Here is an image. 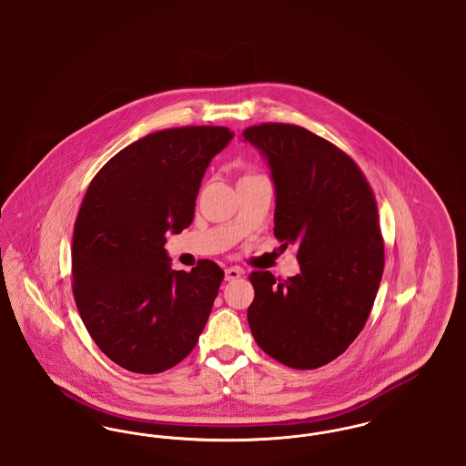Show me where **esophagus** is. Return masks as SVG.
I'll list each match as a JSON object with an SVG mask.
<instances>
[{
  "mask_svg": "<svg viewBox=\"0 0 466 466\" xmlns=\"http://www.w3.org/2000/svg\"><path fill=\"white\" fill-rule=\"evenodd\" d=\"M243 274V270L239 267H228L225 268V281H236L239 279Z\"/></svg>",
  "mask_w": 466,
  "mask_h": 466,
  "instance_id": "34e87169",
  "label": "esophagus"
}]
</instances>
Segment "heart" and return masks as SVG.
Masks as SVG:
<instances>
[{"label":"heart","instance_id":"1","mask_svg":"<svg viewBox=\"0 0 466 466\" xmlns=\"http://www.w3.org/2000/svg\"><path fill=\"white\" fill-rule=\"evenodd\" d=\"M255 177V175H246V177Z\"/></svg>","mask_w":466,"mask_h":466}]
</instances>
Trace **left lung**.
I'll return each mask as SVG.
<instances>
[{
  "label": "left lung",
  "mask_w": 466,
  "mask_h": 466,
  "mask_svg": "<svg viewBox=\"0 0 466 466\" xmlns=\"http://www.w3.org/2000/svg\"><path fill=\"white\" fill-rule=\"evenodd\" d=\"M270 166L274 236L295 244L300 272L274 279L255 270L248 323L260 350L310 370L342 355L361 332L384 270L374 192L355 160L300 126L244 129Z\"/></svg>",
  "instance_id": "1"
}]
</instances>
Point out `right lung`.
I'll list each match as a JSON object with an SVG mask.
<instances>
[{
	"label": "right lung",
	"instance_id": "add662e5",
	"mask_svg": "<svg viewBox=\"0 0 466 466\" xmlns=\"http://www.w3.org/2000/svg\"><path fill=\"white\" fill-rule=\"evenodd\" d=\"M232 136L220 126L157 131L90 181L73 230V295L92 340L126 370L175 367L206 327L222 268L173 270L164 244L194 220L200 179Z\"/></svg>",
	"mask_w": 466,
	"mask_h": 466
}]
</instances>
